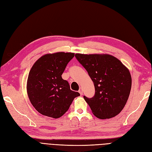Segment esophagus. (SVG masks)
<instances>
[{
  "instance_id": "34e87169",
  "label": "esophagus",
  "mask_w": 152,
  "mask_h": 152,
  "mask_svg": "<svg viewBox=\"0 0 152 152\" xmlns=\"http://www.w3.org/2000/svg\"><path fill=\"white\" fill-rule=\"evenodd\" d=\"M79 91V93H80L81 95H82L83 94V89H82V88H80L79 89V91Z\"/></svg>"
}]
</instances>
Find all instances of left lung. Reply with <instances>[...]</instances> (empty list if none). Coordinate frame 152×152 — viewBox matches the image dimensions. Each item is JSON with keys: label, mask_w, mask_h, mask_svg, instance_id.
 Instances as JSON below:
<instances>
[{"label": "left lung", "mask_w": 152, "mask_h": 152, "mask_svg": "<svg viewBox=\"0 0 152 152\" xmlns=\"http://www.w3.org/2000/svg\"><path fill=\"white\" fill-rule=\"evenodd\" d=\"M75 57L94 83L95 94L85 101L96 117L110 119L123 109L129 96L131 76L119 59L109 54H81Z\"/></svg>", "instance_id": "8db88e82"}]
</instances>
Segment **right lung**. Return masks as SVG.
Instances as JSON below:
<instances>
[{"label": "right lung", "mask_w": 152, "mask_h": 152, "mask_svg": "<svg viewBox=\"0 0 152 152\" xmlns=\"http://www.w3.org/2000/svg\"><path fill=\"white\" fill-rule=\"evenodd\" d=\"M75 53H48L35 62L29 72L27 93L31 104L41 114L57 119L69 109L78 92L70 89L62 78L67 64Z\"/></svg>", "instance_id": "add662e5"}]
</instances>
